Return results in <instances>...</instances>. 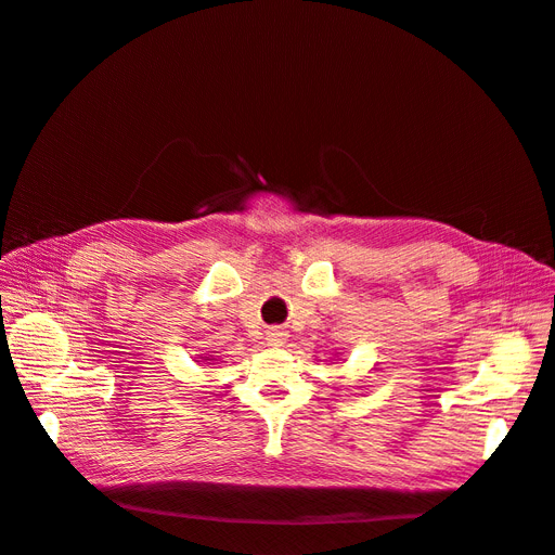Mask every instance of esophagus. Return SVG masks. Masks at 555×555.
<instances>
[{
    "label": "esophagus",
    "mask_w": 555,
    "mask_h": 555,
    "mask_svg": "<svg viewBox=\"0 0 555 555\" xmlns=\"http://www.w3.org/2000/svg\"><path fill=\"white\" fill-rule=\"evenodd\" d=\"M266 340H268V345H271V347H282L284 340H287V331L271 328V331H268V335H266Z\"/></svg>",
    "instance_id": "1"
}]
</instances>
